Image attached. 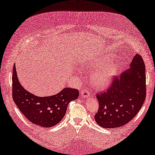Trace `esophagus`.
<instances>
[{
    "mask_svg": "<svg viewBox=\"0 0 155 155\" xmlns=\"http://www.w3.org/2000/svg\"><path fill=\"white\" fill-rule=\"evenodd\" d=\"M80 94H81V95L84 97H90V93H89L88 89H83V90L81 91Z\"/></svg>",
    "mask_w": 155,
    "mask_h": 155,
    "instance_id": "1",
    "label": "esophagus"
}]
</instances>
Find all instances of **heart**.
<instances>
[{"label": "heart", "mask_w": 155, "mask_h": 155, "mask_svg": "<svg viewBox=\"0 0 155 155\" xmlns=\"http://www.w3.org/2000/svg\"><path fill=\"white\" fill-rule=\"evenodd\" d=\"M110 57H106L99 64H104L97 69L91 76V82L93 85L97 87L106 86L115 75L118 69L116 63H108L110 61Z\"/></svg>", "instance_id": "b5f03b06"}]
</instances>
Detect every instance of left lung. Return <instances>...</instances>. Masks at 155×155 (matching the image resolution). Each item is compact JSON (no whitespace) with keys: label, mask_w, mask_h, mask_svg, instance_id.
Segmentation results:
<instances>
[{"label":"left lung","mask_w":155,"mask_h":155,"mask_svg":"<svg viewBox=\"0 0 155 155\" xmlns=\"http://www.w3.org/2000/svg\"><path fill=\"white\" fill-rule=\"evenodd\" d=\"M145 72L142 57L136 54L130 69L119 77H114L107 91L97 94L99 106L94 119L99 126L117 128L136 116L146 99Z\"/></svg>","instance_id":"8db88e82"}]
</instances>
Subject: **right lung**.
<instances>
[{"label": "right lung", "mask_w": 155, "mask_h": 155, "mask_svg": "<svg viewBox=\"0 0 155 155\" xmlns=\"http://www.w3.org/2000/svg\"><path fill=\"white\" fill-rule=\"evenodd\" d=\"M78 96V90L71 88H65L51 97L34 95L26 91L19 82L15 66L13 65V99L20 112L32 123L45 128L56 125L63 118L68 104L77 99Z\"/></svg>", "instance_id": "1"}]
</instances>
